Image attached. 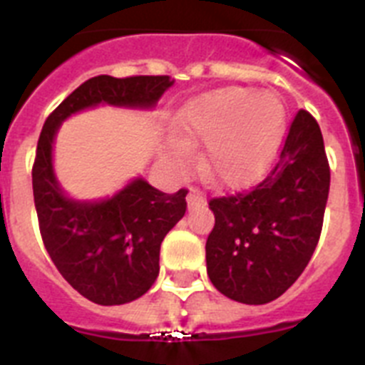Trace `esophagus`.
<instances>
[{"label":"esophagus","instance_id":"esophagus-1","mask_svg":"<svg viewBox=\"0 0 365 365\" xmlns=\"http://www.w3.org/2000/svg\"><path fill=\"white\" fill-rule=\"evenodd\" d=\"M186 201H188L190 206L201 205V202H205V193L199 188H192L188 193V197H186Z\"/></svg>","mask_w":365,"mask_h":365}]
</instances>
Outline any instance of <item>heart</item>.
Instances as JSON below:
<instances>
[{"label": "heart", "mask_w": 365, "mask_h": 365, "mask_svg": "<svg viewBox=\"0 0 365 365\" xmlns=\"http://www.w3.org/2000/svg\"><path fill=\"white\" fill-rule=\"evenodd\" d=\"M287 128V111L274 93L222 87L190 102L180 115V137L188 146L205 144L199 170L221 186L256 179L274 157ZM188 150L179 146L173 163L185 168Z\"/></svg>", "instance_id": "1"}]
</instances>
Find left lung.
<instances>
[{
	"instance_id": "8db88e82",
	"label": "left lung",
	"mask_w": 365,
	"mask_h": 365,
	"mask_svg": "<svg viewBox=\"0 0 365 365\" xmlns=\"http://www.w3.org/2000/svg\"><path fill=\"white\" fill-rule=\"evenodd\" d=\"M331 170L320 125L299 109L272 166L257 185L210 199L208 278L248 305L279 298L299 278L324 225Z\"/></svg>"
}]
</instances>
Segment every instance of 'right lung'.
<instances>
[{"instance_id":"1","label":"right lung","mask_w":365,"mask_h":365,"mask_svg":"<svg viewBox=\"0 0 365 365\" xmlns=\"http://www.w3.org/2000/svg\"><path fill=\"white\" fill-rule=\"evenodd\" d=\"M172 83L170 76L86 80L47 117L38 138L32 192L41 240L63 279L98 305H122L150 291L160 243L185 215L188 190L164 193L137 179L108 201L67 199L51 163L54 133L69 115L102 102L150 108Z\"/></svg>"}]
</instances>
